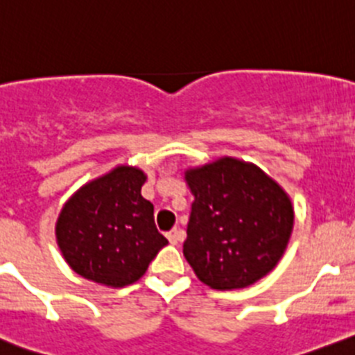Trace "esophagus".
Returning <instances> with one entry per match:
<instances>
[{
    "instance_id": "1",
    "label": "esophagus",
    "mask_w": 355,
    "mask_h": 355,
    "mask_svg": "<svg viewBox=\"0 0 355 355\" xmlns=\"http://www.w3.org/2000/svg\"><path fill=\"white\" fill-rule=\"evenodd\" d=\"M167 239H168V242H171V244H178V242L183 241V239H184V232L174 228V230L167 232Z\"/></svg>"
}]
</instances>
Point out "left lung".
<instances>
[{"instance_id": "left-lung-1", "label": "left lung", "mask_w": 355, "mask_h": 355, "mask_svg": "<svg viewBox=\"0 0 355 355\" xmlns=\"http://www.w3.org/2000/svg\"><path fill=\"white\" fill-rule=\"evenodd\" d=\"M195 197L183 254L218 291L248 288L272 272L293 234L284 188L251 162L221 157L184 171Z\"/></svg>"}]
</instances>
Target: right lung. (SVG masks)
I'll use <instances>...</instances> for the list:
<instances>
[{
  "label": "right lung",
  "instance_id": "right-lung-1",
  "mask_svg": "<svg viewBox=\"0 0 355 355\" xmlns=\"http://www.w3.org/2000/svg\"><path fill=\"white\" fill-rule=\"evenodd\" d=\"M146 174L116 165L74 191L55 223L67 265L89 281L123 288L139 281L167 239L157 230L153 204L141 195Z\"/></svg>",
  "mask_w": 355,
  "mask_h": 355
}]
</instances>
